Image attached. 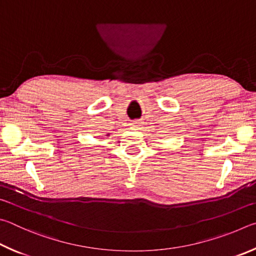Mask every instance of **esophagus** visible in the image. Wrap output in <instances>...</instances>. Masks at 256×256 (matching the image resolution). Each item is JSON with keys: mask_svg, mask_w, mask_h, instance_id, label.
Instances as JSON below:
<instances>
[{"mask_svg": "<svg viewBox=\"0 0 256 256\" xmlns=\"http://www.w3.org/2000/svg\"><path fill=\"white\" fill-rule=\"evenodd\" d=\"M134 127H140L142 126V122H138V121H134V122L132 124Z\"/></svg>", "mask_w": 256, "mask_h": 256, "instance_id": "34e87169", "label": "esophagus"}]
</instances>
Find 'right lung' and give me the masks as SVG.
Listing matches in <instances>:
<instances>
[{
    "label": "right lung",
    "instance_id": "right-lung-1",
    "mask_svg": "<svg viewBox=\"0 0 256 256\" xmlns=\"http://www.w3.org/2000/svg\"><path fill=\"white\" fill-rule=\"evenodd\" d=\"M106 136H108V135H106Z\"/></svg>",
    "mask_w": 256,
    "mask_h": 256
}]
</instances>
